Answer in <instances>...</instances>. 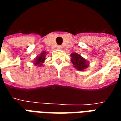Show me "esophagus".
I'll return each mask as SVG.
<instances>
[{"label":"esophagus","mask_w":121,"mask_h":121,"mask_svg":"<svg viewBox=\"0 0 121 121\" xmlns=\"http://www.w3.org/2000/svg\"><path fill=\"white\" fill-rule=\"evenodd\" d=\"M57 48L59 49V50H62V49H63V47H62V46H58V47H57Z\"/></svg>","instance_id":"esophagus-1"}]
</instances>
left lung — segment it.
Instances as JSON below:
<instances>
[{
  "mask_svg": "<svg viewBox=\"0 0 121 121\" xmlns=\"http://www.w3.org/2000/svg\"><path fill=\"white\" fill-rule=\"evenodd\" d=\"M71 61L73 64L74 67L79 71H84L89 67V61L82 57L80 54L73 52L71 54Z\"/></svg>",
  "mask_w": 121,
  "mask_h": 121,
  "instance_id": "8db88e82",
  "label": "left lung"
}]
</instances>
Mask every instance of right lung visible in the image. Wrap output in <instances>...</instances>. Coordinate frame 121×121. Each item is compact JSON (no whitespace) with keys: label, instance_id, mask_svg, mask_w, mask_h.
Returning <instances> with one entry per match:
<instances>
[{"label":"right lung","instance_id":"add662e5","mask_svg":"<svg viewBox=\"0 0 121 121\" xmlns=\"http://www.w3.org/2000/svg\"><path fill=\"white\" fill-rule=\"evenodd\" d=\"M47 52H46L45 51H43L40 54L39 56H37L36 58H35L34 61V65L38 67H41L43 65V63L45 62L46 60V55Z\"/></svg>","mask_w":121,"mask_h":121}]
</instances>
